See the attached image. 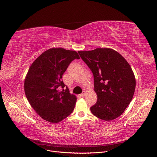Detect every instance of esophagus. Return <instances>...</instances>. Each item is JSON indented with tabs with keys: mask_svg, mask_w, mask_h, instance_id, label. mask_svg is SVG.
<instances>
[{
	"mask_svg": "<svg viewBox=\"0 0 157 157\" xmlns=\"http://www.w3.org/2000/svg\"><path fill=\"white\" fill-rule=\"evenodd\" d=\"M79 96H80V97H85V91H84V92H83L82 93L80 94V95H79Z\"/></svg>",
	"mask_w": 157,
	"mask_h": 157,
	"instance_id": "34e87169",
	"label": "esophagus"
}]
</instances>
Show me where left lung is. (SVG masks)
I'll return each instance as SVG.
<instances>
[{"mask_svg":"<svg viewBox=\"0 0 157 157\" xmlns=\"http://www.w3.org/2000/svg\"><path fill=\"white\" fill-rule=\"evenodd\" d=\"M78 53L91 71L97 101L90 107L97 117L112 121L119 117L132 100L136 88L133 71L117 52L98 48Z\"/></svg>","mask_w":157,"mask_h":157,"instance_id":"obj_1","label":"left lung"}]
</instances>
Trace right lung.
Masks as SVG:
<instances>
[{
  "instance_id": "1",
  "label": "right lung",
  "mask_w": 157,
  "mask_h": 157,
  "mask_svg": "<svg viewBox=\"0 0 157 157\" xmlns=\"http://www.w3.org/2000/svg\"><path fill=\"white\" fill-rule=\"evenodd\" d=\"M76 59H79L76 51L52 48L41 54L28 70L24 84L26 97L36 112L49 122H59L74 110L76 97L69 93L62 78Z\"/></svg>"
}]
</instances>
